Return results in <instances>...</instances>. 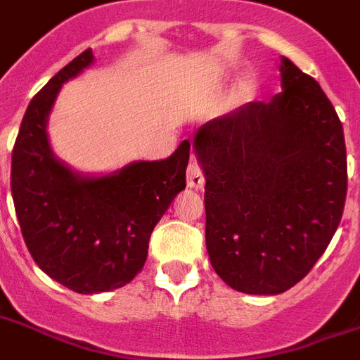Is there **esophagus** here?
Instances as JSON below:
<instances>
[{"label": "esophagus", "instance_id": "1", "mask_svg": "<svg viewBox=\"0 0 360 360\" xmlns=\"http://www.w3.org/2000/svg\"><path fill=\"white\" fill-rule=\"evenodd\" d=\"M186 183H188L190 188H203L205 185V177H203V170H201V166L195 159L188 162V168H186Z\"/></svg>", "mask_w": 360, "mask_h": 360}]
</instances>
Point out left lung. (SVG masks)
Wrapping results in <instances>:
<instances>
[{"mask_svg":"<svg viewBox=\"0 0 360 360\" xmlns=\"http://www.w3.org/2000/svg\"><path fill=\"white\" fill-rule=\"evenodd\" d=\"M280 75L282 93L208 120L194 137L207 179L210 264L247 295H280L309 273L339 226L348 190L333 104L285 56Z\"/></svg>","mask_w":360,"mask_h":360,"instance_id":"8db88e82","label":"left lung"}]
</instances>
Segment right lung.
Here are the masks:
<instances>
[{
	"label": "right lung",
	"instance_id": "add662e5",
	"mask_svg": "<svg viewBox=\"0 0 360 360\" xmlns=\"http://www.w3.org/2000/svg\"><path fill=\"white\" fill-rule=\"evenodd\" d=\"M84 51L36 93L12 150L11 190L25 245L38 267L80 295L111 291L141 273L148 241L186 186L190 143L168 159L137 161L102 177L72 172L54 157L47 119L62 84L89 68Z\"/></svg>",
	"mask_w": 360,
	"mask_h": 360
}]
</instances>
